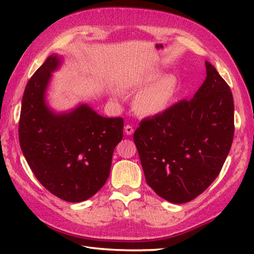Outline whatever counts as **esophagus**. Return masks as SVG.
Wrapping results in <instances>:
<instances>
[{
    "label": "esophagus",
    "instance_id": "34e87169",
    "mask_svg": "<svg viewBox=\"0 0 254 254\" xmlns=\"http://www.w3.org/2000/svg\"><path fill=\"white\" fill-rule=\"evenodd\" d=\"M124 132H126V134H127V135H132L134 133V128L132 126H130V124H127V126L124 127Z\"/></svg>",
    "mask_w": 254,
    "mask_h": 254
}]
</instances>
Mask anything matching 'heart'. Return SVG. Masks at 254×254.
<instances>
[{"label":"heart","mask_w":254,"mask_h":254,"mask_svg":"<svg viewBox=\"0 0 254 254\" xmlns=\"http://www.w3.org/2000/svg\"><path fill=\"white\" fill-rule=\"evenodd\" d=\"M158 77V71L147 72L137 80L135 85L139 88L148 87ZM178 90H179L178 78L174 75H164L137 97L135 100L136 110L144 116L159 115L168 109L172 101L175 100ZM117 96L119 97L120 94L117 93Z\"/></svg>","instance_id":"heart-1"}]
</instances>
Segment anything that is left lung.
I'll use <instances>...</instances> for the list:
<instances>
[{"mask_svg":"<svg viewBox=\"0 0 254 254\" xmlns=\"http://www.w3.org/2000/svg\"><path fill=\"white\" fill-rule=\"evenodd\" d=\"M206 78L190 100L145 118L134 132L147 185L167 201H192L219 175L233 144L234 98L205 62Z\"/></svg>","mask_w":254,"mask_h":254,"instance_id":"8db88e82","label":"left lung"}]
</instances>
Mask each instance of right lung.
I'll use <instances>...</instances> for the list:
<instances>
[{
  "mask_svg": "<svg viewBox=\"0 0 254 254\" xmlns=\"http://www.w3.org/2000/svg\"><path fill=\"white\" fill-rule=\"evenodd\" d=\"M60 64L61 58L50 56L27 83L18 137L38 181L53 195L75 203L95 195L106 183L113 150L123 137V119L101 117L87 105L53 112L46 90Z\"/></svg>",
  "mask_w": 254,
  "mask_h": 254,
  "instance_id": "obj_1",
  "label": "right lung"
}]
</instances>
